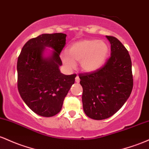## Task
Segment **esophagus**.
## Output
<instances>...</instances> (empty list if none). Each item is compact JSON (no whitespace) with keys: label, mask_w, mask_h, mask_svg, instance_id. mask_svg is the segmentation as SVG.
<instances>
[{"label":"esophagus","mask_w":149,"mask_h":149,"mask_svg":"<svg viewBox=\"0 0 149 149\" xmlns=\"http://www.w3.org/2000/svg\"><path fill=\"white\" fill-rule=\"evenodd\" d=\"M75 81H76L77 83H79L80 81V79H79V77L78 76H77L76 78H75Z\"/></svg>","instance_id":"1"}]
</instances>
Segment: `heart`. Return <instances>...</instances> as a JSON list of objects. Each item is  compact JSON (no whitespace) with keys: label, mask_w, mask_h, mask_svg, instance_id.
Returning <instances> with one entry per match:
<instances>
[{"label":"heart","mask_w":149,"mask_h":149,"mask_svg":"<svg viewBox=\"0 0 149 149\" xmlns=\"http://www.w3.org/2000/svg\"><path fill=\"white\" fill-rule=\"evenodd\" d=\"M109 53V47L106 42L96 39H84L70 46L68 53L63 52L61 58L63 64L70 69L79 63L81 70L91 72L101 68Z\"/></svg>","instance_id":"b5f03b06"}]
</instances>
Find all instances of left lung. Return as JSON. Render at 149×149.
I'll use <instances>...</instances> for the list:
<instances>
[{
  "label": "left lung",
  "mask_w": 149,
  "mask_h": 149,
  "mask_svg": "<svg viewBox=\"0 0 149 149\" xmlns=\"http://www.w3.org/2000/svg\"><path fill=\"white\" fill-rule=\"evenodd\" d=\"M111 55L98 70L79 74L83 88V109L88 118H110L125 104L133 88L132 61L126 48L117 38L106 36Z\"/></svg>",
  "instance_id": "obj_1"
}]
</instances>
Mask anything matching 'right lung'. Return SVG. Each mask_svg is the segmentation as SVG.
<instances>
[{
	"label": "right lung",
	"mask_w": 149,
	"mask_h": 149,
	"mask_svg": "<svg viewBox=\"0 0 149 149\" xmlns=\"http://www.w3.org/2000/svg\"><path fill=\"white\" fill-rule=\"evenodd\" d=\"M65 34H43L29 39L23 46L17 59V88L23 101L35 113L43 117L58 114L76 74L60 72V58L65 46ZM54 51L48 58H42L45 47Z\"/></svg>",
	"instance_id": "obj_1"
}]
</instances>
